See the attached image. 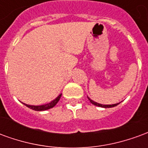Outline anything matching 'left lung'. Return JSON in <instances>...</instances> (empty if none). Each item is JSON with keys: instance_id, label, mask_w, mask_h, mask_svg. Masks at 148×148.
<instances>
[{"instance_id": "8db88e82", "label": "left lung", "mask_w": 148, "mask_h": 148, "mask_svg": "<svg viewBox=\"0 0 148 148\" xmlns=\"http://www.w3.org/2000/svg\"><path fill=\"white\" fill-rule=\"evenodd\" d=\"M88 99L90 100V101L93 105H94V106H99V107H101V108H112V107H115V106H116L117 105H119L120 103H116V104H113V105H101V104H99V103H97V102H95V101H93V100H91L88 97Z\"/></svg>"}]
</instances>
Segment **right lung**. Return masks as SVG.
<instances>
[{"label":"right lung","instance_id":"add662e5","mask_svg":"<svg viewBox=\"0 0 148 148\" xmlns=\"http://www.w3.org/2000/svg\"><path fill=\"white\" fill-rule=\"evenodd\" d=\"M62 96V93H60L55 100L51 101L50 103H47V104H45V105H42V106H30V105H27V104H24V105L28 107L29 109H33L35 111H44V110H47V109H50L53 108L54 106H55V105L58 102V101L60 99V97Z\"/></svg>","mask_w":148,"mask_h":148}]
</instances>
